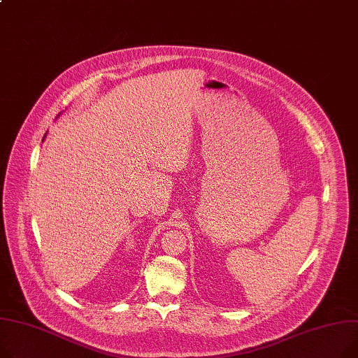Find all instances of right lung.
Listing matches in <instances>:
<instances>
[{"label": "right lung", "instance_id": "right-lung-1", "mask_svg": "<svg viewBox=\"0 0 358 358\" xmlns=\"http://www.w3.org/2000/svg\"><path fill=\"white\" fill-rule=\"evenodd\" d=\"M44 136H45V135H44Z\"/></svg>", "mask_w": 358, "mask_h": 358}]
</instances>
